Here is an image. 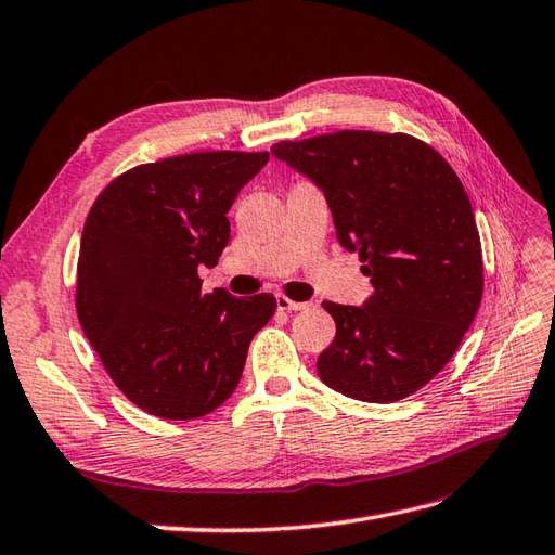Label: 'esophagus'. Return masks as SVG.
I'll use <instances>...</instances> for the list:
<instances>
[{"mask_svg":"<svg viewBox=\"0 0 555 555\" xmlns=\"http://www.w3.org/2000/svg\"><path fill=\"white\" fill-rule=\"evenodd\" d=\"M276 307L281 309V312H283V309H288V312H298V309H309V307H312V305H309V302H298V300H291L288 295L279 293V295H276Z\"/></svg>","mask_w":555,"mask_h":555,"instance_id":"obj_1","label":"esophagus"}]
</instances>
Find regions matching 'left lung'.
<instances>
[{
  "mask_svg": "<svg viewBox=\"0 0 555 555\" xmlns=\"http://www.w3.org/2000/svg\"><path fill=\"white\" fill-rule=\"evenodd\" d=\"M272 153L321 186L340 246L373 283L364 307L324 302L336 338L317 359L319 378L362 402L414 395L454 357L482 300V246L461 179L402 132L340 130Z\"/></svg>",
  "mask_w": 555,
  "mask_h": 555,
  "instance_id": "obj_1",
  "label": "left lung"
}]
</instances>
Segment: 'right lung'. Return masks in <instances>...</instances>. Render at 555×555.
<instances>
[{"instance_id": "add662e5", "label": "right lung", "mask_w": 555, "mask_h": 555, "mask_svg": "<svg viewBox=\"0 0 555 555\" xmlns=\"http://www.w3.org/2000/svg\"><path fill=\"white\" fill-rule=\"evenodd\" d=\"M267 151H203L137 165L99 193L77 257L75 309L118 390L165 421L210 414L236 390L272 293L201 291L229 243V208Z\"/></svg>"}]
</instances>
